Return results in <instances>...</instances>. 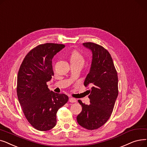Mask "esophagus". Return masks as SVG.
Returning <instances> with one entry per match:
<instances>
[{"mask_svg":"<svg viewBox=\"0 0 147 147\" xmlns=\"http://www.w3.org/2000/svg\"><path fill=\"white\" fill-rule=\"evenodd\" d=\"M69 100L70 102H71V103H75L77 102V100L75 98H73V97H71V98H69Z\"/></svg>","mask_w":147,"mask_h":147,"instance_id":"34e87169","label":"esophagus"}]
</instances>
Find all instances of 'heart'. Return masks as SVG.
Returning a JSON list of instances; mask_svg holds the SVG:
<instances>
[{"mask_svg": "<svg viewBox=\"0 0 147 147\" xmlns=\"http://www.w3.org/2000/svg\"><path fill=\"white\" fill-rule=\"evenodd\" d=\"M71 61H78L84 62V57L78 51L75 50L72 52L71 56Z\"/></svg>", "mask_w": 147, "mask_h": 147, "instance_id": "b5f03b06", "label": "heart"}]
</instances>
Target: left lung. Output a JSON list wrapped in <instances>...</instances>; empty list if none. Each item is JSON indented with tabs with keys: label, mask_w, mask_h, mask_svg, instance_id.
<instances>
[{
	"label": "left lung",
	"mask_w": 147,
	"mask_h": 147,
	"mask_svg": "<svg viewBox=\"0 0 147 147\" xmlns=\"http://www.w3.org/2000/svg\"><path fill=\"white\" fill-rule=\"evenodd\" d=\"M82 45L92 53L90 71L84 82L85 86L92 88L89 90V105L78 100L82 111L76 120L82 127L94 130L105 123L113 113L118 94V75L113 59L106 49L93 42Z\"/></svg>",
	"instance_id": "1"
}]
</instances>
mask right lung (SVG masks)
<instances>
[{
  "instance_id": "right-lung-1",
  "label": "right lung",
  "mask_w": 147,
  "mask_h": 147,
  "mask_svg": "<svg viewBox=\"0 0 147 147\" xmlns=\"http://www.w3.org/2000/svg\"><path fill=\"white\" fill-rule=\"evenodd\" d=\"M65 45L47 43L34 48L24 57L17 76V93L27 121L40 131L53 129L56 114L68 101V96L50 91L47 82L54 72L52 59Z\"/></svg>"
}]
</instances>
